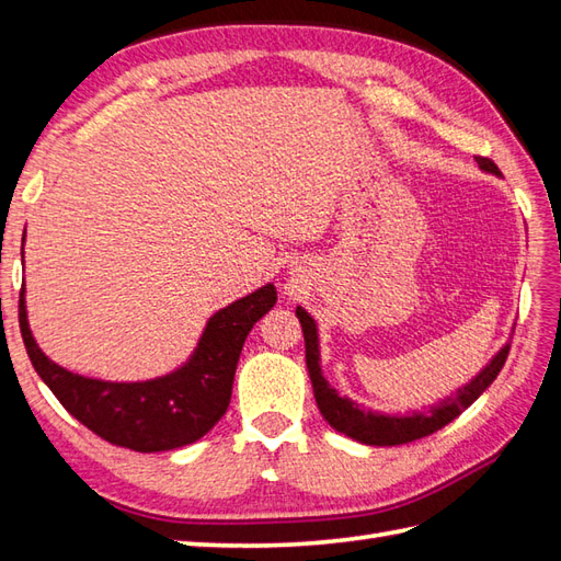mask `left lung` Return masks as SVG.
Listing matches in <instances>:
<instances>
[{
  "label": "left lung",
  "instance_id": "obj_1",
  "mask_svg": "<svg viewBox=\"0 0 561 561\" xmlns=\"http://www.w3.org/2000/svg\"><path fill=\"white\" fill-rule=\"evenodd\" d=\"M478 163L484 173L502 175L494 161L478 157ZM296 318H299L304 330L306 366L308 376H311L313 396L320 414H323V420L335 428V432L359 440V444L366 446H400L438 432L440 426L456 420L465 408H470V404L494 383V378L502 371L511 347L508 337L504 347L499 350L478 374L470 380H465L462 386L456 388V392H450L444 400L428 404L424 410H412L408 414H388L378 410H364L362 404H356L347 396H340V392L328 383L323 368H320V335L316 318L308 313L304 306H296Z\"/></svg>",
  "mask_w": 561,
  "mask_h": 561
}]
</instances>
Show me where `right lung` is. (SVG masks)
<instances>
[{
  "label": "right lung",
  "mask_w": 561,
  "mask_h": 561,
  "mask_svg": "<svg viewBox=\"0 0 561 561\" xmlns=\"http://www.w3.org/2000/svg\"><path fill=\"white\" fill-rule=\"evenodd\" d=\"M274 304L277 289L267 282L219 308L209 316L195 350L181 366L145 380H103L55 364L38 347L28 325L26 284L19 299V325L33 368L75 420L108 444L159 453L195 444L229 410L243 342Z\"/></svg>",
  "instance_id": "1"
}]
</instances>
